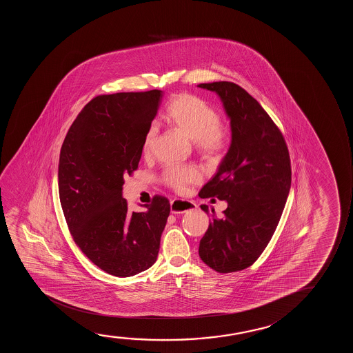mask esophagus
Returning <instances> with one entry per match:
<instances>
[{"mask_svg":"<svg viewBox=\"0 0 353 353\" xmlns=\"http://www.w3.org/2000/svg\"><path fill=\"white\" fill-rule=\"evenodd\" d=\"M196 205L190 201V200H184V199H174L171 201V212L184 213L190 210H195Z\"/></svg>","mask_w":353,"mask_h":353,"instance_id":"obj_1","label":"esophagus"}]
</instances>
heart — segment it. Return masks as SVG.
<instances>
[{
    "mask_svg": "<svg viewBox=\"0 0 353 353\" xmlns=\"http://www.w3.org/2000/svg\"><path fill=\"white\" fill-rule=\"evenodd\" d=\"M219 119L221 116L212 105L190 92L174 95L163 113V121L190 137L195 150L208 159L217 158L230 145L232 129ZM155 140L157 129L150 126L142 143V154L145 158L152 154ZM161 179L170 188L182 190L187 184L198 182L200 174L193 166L170 165L163 171Z\"/></svg>",
    "mask_w": 353,
    "mask_h": 353,
    "instance_id": "heart-1",
    "label": "heart"
}]
</instances>
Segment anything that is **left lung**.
Listing matches in <instances>:
<instances>
[{"mask_svg":"<svg viewBox=\"0 0 353 353\" xmlns=\"http://www.w3.org/2000/svg\"><path fill=\"white\" fill-rule=\"evenodd\" d=\"M199 87L217 92L232 124V145L216 176L199 192L200 198L228 203L199 246L205 264L227 274L251 266L270 242L290 193V152L279 126L243 88L232 82ZM201 208L208 213V205Z\"/></svg>","mask_w":353,"mask_h":353,"instance_id":"8db88e82","label":"left lung"}]
</instances>
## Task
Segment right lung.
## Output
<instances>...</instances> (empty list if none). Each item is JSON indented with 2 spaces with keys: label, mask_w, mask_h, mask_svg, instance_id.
<instances>
[{
  "label": "right lung",
  "mask_w": 353,
  "mask_h": 353,
  "mask_svg": "<svg viewBox=\"0 0 353 353\" xmlns=\"http://www.w3.org/2000/svg\"><path fill=\"white\" fill-rule=\"evenodd\" d=\"M161 97L157 89L94 97L60 150L59 196L73 241L89 261L118 277L154 264L170 214L169 199L161 195L145 205V212H131L121 198Z\"/></svg>",
  "instance_id": "right-lung-1"
}]
</instances>
